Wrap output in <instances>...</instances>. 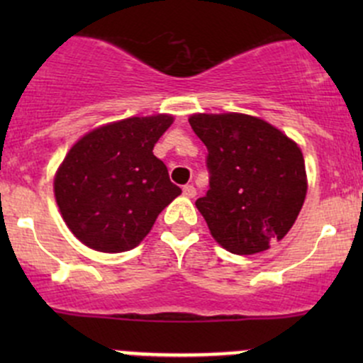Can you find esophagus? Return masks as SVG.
<instances>
[{
	"label": "esophagus",
	"mask_w": 363,
	"mask_h": 363,
	"mask_svg": "<svg viewBox=\"0 0 363 363\" xmlns=\"http://www.w3.org/2000/svg\"><path fill=\"white\" fill-rule=\"evenodd\" d=\"M182 193H184V196H188V199H195L196 189L193 188L191 184H188V186H184V188H182Z\"/></svg>",
	"instance_id": "obj_1"
}]
</instances>
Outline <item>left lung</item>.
Returning a JSON list of instances; mask_svg holds the SVG:
<instances>
[{
  "label": "left lung",
  "mask_w": 363,
  "mask_h": 363,
  "mask_svg": "<svg viewBox=\"0 0 363 363\" xmlns=\"http://www.w3.org/2000/svg\"><path fill=\"white\" fill-rule=\"evenodd\" d=\"M207 147L211 189L195 202L216 242L233 255L267 251L294 226L307 193L302 149L259 117L193 113Z\"/></svg>",
  "instance_id": "1"
}]
</instances>
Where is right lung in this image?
<instances>
[{
	"mask_svg": "<svg viewBox=\"0 0 363 363\" xmlns=\"http://www.w3.org/2000/svg\"><path fill=\"white\" fill-rule=\"evenodd\" d=\"M170 113L128 117L87 131L54 175V196L69 232L100 252H124L147 237L160 212L181 195L152 152Z\"/></svg>",
	"mask_w": 363,
	"mask_h": 363,
	"instance_id": "right-lung-1",
	"label": "right lung"
}]
</instances>
